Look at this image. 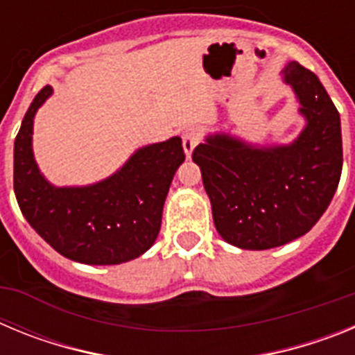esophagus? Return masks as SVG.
<instances>
[{
	"mask_svg": "<svg viewBox=\"0 0 355 355\" xmlns=\"http://www.w3.org/2000/svg\"><path fill=\"white\" fill-rule=\"evenodd\" d=\"M200 140H202V130L199 126H192V128H187L183 131V147H184V153H187V158H190L196 149V146H199Z\"/></svg>",
	"mask_w": 355,
	"mask_h": 355,
	"instance_id": "obj_1",
	"label": "esophagus"
}]
</instances>
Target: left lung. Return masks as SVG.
Wrapping results in <instances>:
<instances>
[{
	"instance_id": "left-lung-1",
	"label": "left lung",
	"mask_w": 355,
	"mask_h": 355,
	"mask_svg": "<svg viewBox=\"0 0 355 355\" xmlns=\"http://www.w3.org/2000/svg\"><path fill=\"white\" fill-rule=\"evenodd\" d=\"M284 81L307 124L290 146L254 147L213 135L193 149L213 222L227 243L265 250L306 234L331 205L343 167L340 114L309 69L291 62Z\"/></svg>"
}]
</instances>
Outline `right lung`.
I'll list each match as a JSON object with an SVG mask.
<instances>
[{
	"label": "right lung",
	"mask_w": 355,
	"mask_h": 355,
	"mask_svg": "<svg viewBox=\"0 0 355 355\" xmlns=\"http://www.w3.org/2000/svg\"><path fill=\"white\" fill-rule=\"evenodd\" d=\"M46 85L23 119L14 144V192L28 224L72 261L119 265L139 258L162 227L163 202L184 162L180 137L139 149L101 183L55 188L44 180L31 153L33 117L51 96Z\"/></svg>",
	"instance_id": "1"
}]
</instances>
